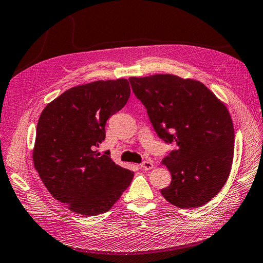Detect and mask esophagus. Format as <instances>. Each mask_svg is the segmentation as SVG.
Returning <instances> with one entry per match:
<instances>
[{
	"label": "esophagus",
	"mask_w": 263,
	"mask_h": 263,
	"mask_svg": "<svg viewBox=\"0 0 263 263\" xmlns=\"http://www.w3.org/2000/svg\"><path fill=\"white\" fill-rule=\"evenodd\" d=\"M155 167V164L152 163L151 161H143L142 163H141V168L143 169V170H150V169H152Z\"/></svg>",
	"instance_id": "1"
}]
</instances>
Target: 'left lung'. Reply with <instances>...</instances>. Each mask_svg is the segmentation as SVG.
<instances>
[{"label":"left lung","mask_w":263,"mask_h":263,"mask_svg":"<svg viewBox=\"0 0 263 263\" xmlns=\"http://www.w3.org/2000/svg\"><path fill=\"white\" fill-rule=\"evenodd\" d=\"M129 81L158 136L177 144L162 160L172 174L162 196L179 209L203 206L221 191L233 162L234 127L229 109L194 79L157 74Z\"/></svg>","instance_id":"left-lung-1"}]
</instances>
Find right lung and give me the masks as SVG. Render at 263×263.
I'll use <instances>...</instances> for the list:
<instances>
[{
    "label": "right lung",
    "instance_id": "obj_1",
    "mask_svg": "<svg viewBox=\"0 0 263 263\" xmlns=\"http://www.w3.org/2000/svg\"><path fill=\"white\" fill-rule=\"evenodd\" d=\"M129 81H97L66 90L42 111L36 125L33 163L53 198L71 212H107L130 186L131 170L95 150L105 124L130 97Z\"/></svg>",
    "mask_w": 263,
    "mask_h": 263
}]
</instances>
